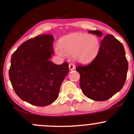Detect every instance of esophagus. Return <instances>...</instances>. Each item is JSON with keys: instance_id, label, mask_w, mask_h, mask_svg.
Wrapping results in <instances>:
<instances>
[{"instance_id": "1", "label": "esophagus", "mask_w": 134, "mask_h": 134, "mask_svg": "<svg viewBox=\"0 0 134 134\" xmlns=\"http://www.w3.org/2000/svg\"><path fill=\"white\" fill-rule=\"evenodd\" d=\"M69 69L71 70V71H72V70L75 69V65L73 64V63H69Z\"/></svg>"}]
</instances>
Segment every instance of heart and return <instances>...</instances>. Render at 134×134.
Instances as JSON below:
<instances>
[{
	"label": "heart",
	"mask_w": 134,
	"mask_h": 134,
	"mask_svg": "<svg viewBox=\"0 0 134 134\" xmlns=\"http://www.w3.org/2000/svg\"><path fill=\"white\" fill-rule=\"evenodd\" d=\"M56 52L59 55H74L77 61L87 63L93 60L99 53L101 42L96 35L75 33L62 37Z\"/></svg>",
	"instance_id": "1"
}]
</instances>
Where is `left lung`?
<instances>
[{"label":"left lung","mask_w":134,"mask_h":134,"mask_svg":"<svg viewBox=\"0 0 134 134\" xmlns=\"http://www.w3.org/2000/svg\"><path fill=\"white\" fill-rule=\"evenodd\" d=\"M89 32L102 36L99 30ZM128 69L123 45L111 34L106 35L102 40L99 53L91 63L76 67L80 75L82 92L96 101L106 100L122 88Z\"/></svg>","instance_id":"obj_1"}]
</instances>
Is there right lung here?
I'll list each match as a JSON object with an SVG mask.
<instances>
[{"instance_id": "add662e5", "label": "right lung", "mask_w": 134, "mask_h": 134, "mask_svg": "<svg viewBox=\"0 0 134 134\" xmlns=\"http://www.w3.org/2000/svg\"><path fill=\"white\" fill-rule=\"evenodd\" d=\"M54 37L40 35L21 44L11 58L9 77L21 99L46 106L58 97L61 85L68 74L69 63L56 65L49 60L54 54Z\"/></svg>"}]
</instances>
